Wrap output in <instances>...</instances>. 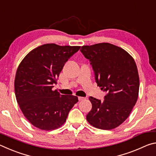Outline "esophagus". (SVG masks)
Returning <instances> with one entry per match:
<instances>
[{"mask_svg":"<svg viewBox=\"0 0 156 156\" xmlns=\"http://www.w3.org/2000/svg\"><path fill=\"white\" fill-rule=\"evenodd\" d=\"M84 99H86L85 98H84V97H78V100L79 101H81V100H84Z\"/></svg>","mask_w":156,"mask_h":156,"instance_id":"esophagus-1","label":"esophagus"}]
</instances>
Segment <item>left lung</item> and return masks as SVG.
Masks as SVG:
<instances>
[{
  "instance_id": "left-lung-1",
  "label": "left lung",
  "mask_w": 156,
  "mask_h": 156,
  "mask_svg": "<svg viewBox=\"0 0 156 156\" xmlns=\"http://www.w3.org/2000/svg\"><path fill=\"white\" fill-rule=\"evenodd\" d=\"M80 51L91 62L98 86L107 93L103 101L89 97L92 108L87 120L98 129H115L129 117L138 100L135 60L121 47L107 43L83 46Z\"/></svg>"
}]
</instances>
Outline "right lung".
<instances>
[{"label": "right lung", "instance_id": "obj_1", "mask_svg": "<svg viewBox=\"0 0 156 156\" xmlns=\"http://www.w3.org/2000/svg\"><path fill=\"white\" fill-rule=\"evenodd\" d=\"M80 48L44 44L31 50L18 67L16 98L25 117L36 127L46 131L59 128L78 102L77 96H64L52 88L65 62Z\"/></svg>", "mask_w": 156, "mask_h": 156}]
</instances>
